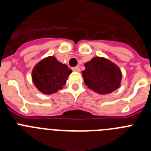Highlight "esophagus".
<instances>
[{
	"instance_id": "obj_1",
	"label": "esophagus",
	"mask_w": 151,
	"mask_h": 151,
	"mask_svg": "<svg viewBox=\"0 0 151 151\" xmlns=\"http://www.w3.org/2000/svg\"><path fill=\"white\" fill-rule=\"evenodd\" d=\"M73 71L74 72H79L80 71V69L78 66H76V67H73Z\"/></svg>"
}]
</instances>
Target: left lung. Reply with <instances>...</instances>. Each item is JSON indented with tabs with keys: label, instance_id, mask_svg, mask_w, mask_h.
<instances>
[{
	"label": "left lung",
	"instance_id": "obj_1",
	"mask_svg": "<svg viewBox=\"0 0 151 151\" xmlns=\"http://www.w3.org/2000/svg\"><path fill=\"white\" fill-rule=\"evenodd\" d=\"M84 82L88 88L100 94H110L120 87L122 72L116 64L105 57H93L85 63Z\"/></svg>",
	"mask_w": 151,
	"mask_h": 151
}]
</instances>
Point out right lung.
<instances>
[{
  "label": "right lung",
  "instance_id": "add662e5",
  "mask_svg": "<svg viewBox=\"0 0 151 151\" xmlns=\"http://www.w3.org/2000/svg\"><path fill=\"white\" fill-rule=\"evenodd\" d=\"M72 70L54 56L47 57L36 64L32 71V79L37 89L44 94H52L66 85Z\"/></svg>",
  "mask_w": 151,
  "mask_h": 151
}]
</instances>
